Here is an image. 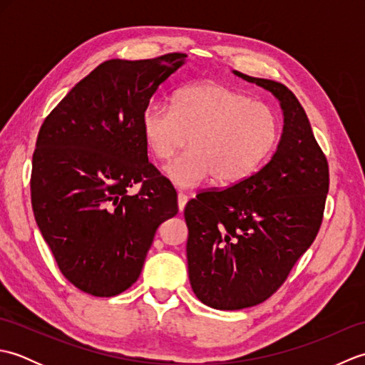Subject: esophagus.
Here are the masks:
<instances>
[{"label": "esophagus", "mask_w": 365, "mask_h": 365, "mask_svg": "<svg viewBox=\"0 0 365 365\" xmlns=\"http://www.w3.org/2000/svg\"><path fill=\"white\" fill-rule=\"evenodd\" d=\"M188 202V196L183 195V192H178L177 195V204H178V210L183 212L185 210V205Z\"/></svg>", "instance_id": "34e87169"}]
</instances>
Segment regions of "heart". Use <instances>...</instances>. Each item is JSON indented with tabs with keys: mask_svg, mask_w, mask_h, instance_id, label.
I'll return each mask as SVG.
<instances>
[{
	"mask_svg": "<svg viewBox=\"0 0 365 365\" xmlns=\"http://www.w3.org/2000/svg\"><path fill=\"white\" fill-rule=\"evenodd\" d=\"M143 135L153 157L168 161L169 180L195 188L208 178L234 185L257 170L277 144L281 123L271 106L221 83H197L180 89L173 106L149 105L141 119Z\"/></svg>",
	"mask_w": 365,
	"mask_h": 365,
	"instance_id": "obj_1",
	"label": "heart"
}]
</instances>
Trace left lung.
<instances>
[{
	"label": "left lung",
	"mask_w": 365,
	"mask_h": 365,
	"mask_svg": "<svg viewBox=\"0 0 365 365\" xmlns=\"http://www.w3.org/2000/svg\"><path fill=\"white\" fill-rule=\"evenodd\" d=\"M234 73L279 100L284 127L260 170L226 190L200 192L185 207L191 289L220 311L257 306L284 284L319 234L329 190L327 157L293 92Z\"/></svg>",
	"instance_id": "obj_1"
}]
</instances>
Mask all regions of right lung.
Here are the masks:
<instances>
[{
  "label": "right lung",
  "instance_id": "obj_1",
  "mask_svg": "<svg viewBox=\"0 0 365 365\" xmlns=\"http://www.w3.org/2000/svg\"><path fill=\"white\" fill-rule=\"evenodd\" d=\"M187 54L110 59L61 100L38 130L31 173L34 218L61 273L94 297L133 285L177 192L147 158L143 113ZM136 182V195L128 190Z\"/></svg>",
  "mask_w": 365,
  "mask_h": 365
}]
</instances>
